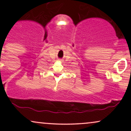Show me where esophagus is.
Instances as JSON below:
<instances>
[{"instance_id":"esophagus-1","label":"esophagus","mask_w":131,"mask_h":131,"mask_svg":"<svg viewBox=\"0 0 131 131\" xmlns=\"http://www.w3.org/2000/svg\"><path fill=\"white\" fill-rule=\"evenodd\" d=\"M61 60V61H62V60Z\"/></svg>"}]
</instances>
